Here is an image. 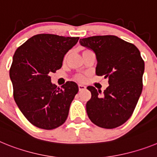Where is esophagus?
<instances>
[{
  "instance_id": "1",
  "label": "esophagus",
  "mask_w": 157,
  "mask_h": 157,
  "mask_svg": "<svg viewBox=\"0 0 157 157\" xmlns=\"http://www.w3.org/2000/svg\"><path fill=\"white\" fill-rule=\"evenodd\" d=\"M86 87L85 86L81 85V84H79V85H78V90L79 91L84 90H86Z\"/></svg>"
}]
</instances>
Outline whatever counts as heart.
<instances>
[{"instance_id":"obj_1","label":"heart","mask_w":157,"mask_h":157,"mask_svg":"<svg viewBox=\"0 0 157 157\" xmlns=\"http://www.w3.org/2000/svg\"><path fill=\"white\" fill-rule=\"evenodd\" d=\"M78 79L79 80V81H82L83 77H82V76H78Z\"/></svg>"}]
</instances>
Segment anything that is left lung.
<instances>
[{
    "mask_svg": "<svg viewBox=\"0 0 157 157\" xmlns=\"http://www.w3.org/2000/svg\"><path fill=\"white\" fill-rule=\"evenodd\" d=\"M79 43L95 53L96 75L108 78L109 84L103 94L87 87L91 92L87 115L102 128L120 127L131 116L142 91L145 63L141 53L134 45L113 35L86 37Z\"/></svg>",
    "mask_w": 157,
    "mask_h": 157,
    "instance_id": "obj_1",
    "label": "left lung"
}]
</instances>
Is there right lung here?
I'll return each mask as SVG.
<instances>
[{
    "label": "right lung",
    "mask_w": 157,
    "mask_h": 157,
    "mask_svg": "<svg viewBox=\"0 0 157 157\" xmlns=\"http://www.w3.org/2000/svg\"><path fill=\"white\" fill-rule=\"evenodd\" d=\"M78 39V37L37 34L14 54L9 71L14 99L23 116L38 128L52 130L61 126L67 118L78 87L74 82H67L58 88L51 82L49 74L61 67L65 54Z\"/></svg>",
    "instance_id": "add662e5"
}]
</instances>
